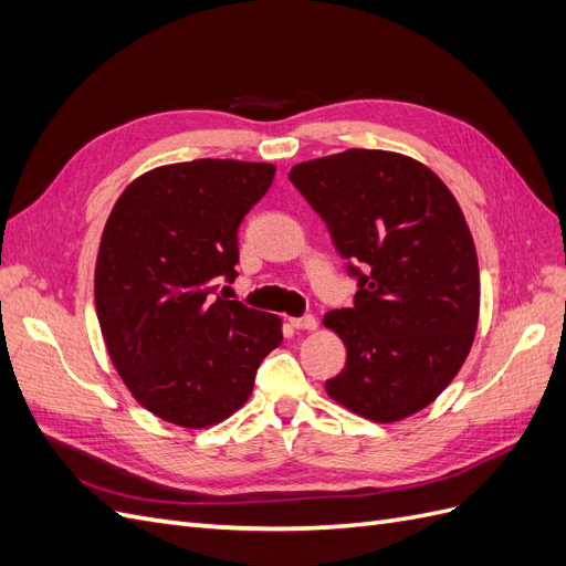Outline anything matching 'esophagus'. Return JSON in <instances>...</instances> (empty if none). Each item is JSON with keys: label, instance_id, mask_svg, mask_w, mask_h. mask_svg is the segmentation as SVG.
Instances as JSON below:
<instances>
[{"label": "esophagus", "instance_id": "obj_1", "mask_svg": "<svg viewBox=\"0 0 566 566\" xmlns=\"http://www.w3.org/2000/svg\"><path fill=\"white\" fill-rule=\"evenodd\" d=\"M290 325L295 331H316V318L314 316H302V318H290Z\"/></svg>", "mask_w": 566, "mask_h": 566}]
</instances>
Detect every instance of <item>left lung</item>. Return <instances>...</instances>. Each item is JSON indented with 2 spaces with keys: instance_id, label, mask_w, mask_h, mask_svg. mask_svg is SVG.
I'll list each match as a JSON object with an SVG mask.
<instances>
[{
  "instance_id": "8db88e82",
  "label": "left lung",
  "mask_w": 566,
  "mask_h": 566,
  "mask_svg": "<svg viewBox=\"0 0 566 566\" xmlns=\"http://www.w3.org/2000/svg\"><path fill=\"white\" fill-rule=\"evenodd\" d=\"M290 181L358 279L352 310L323 316L347 347L325 391L373 422L418 413L451 385L476 333L479 264L458 200L430 167L391 150L306 160Z\"/></svg>"
}]
</instances>
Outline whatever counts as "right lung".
I'll list each match as a JSON object with an SVG mask.
<instances>
[{"label":"right lung","instance_id":"1","mask_svg":"<svg viewBox=\"0 0 566 566\" xmlns=\"http://www.w3.org/2000/svg\"><path fill=\"white\" fill-rule=\"evenodd\" d=\"M276 165L191 160L148 169L113 205L101 235L94 302L119 378L153 416L202 430L252 394L283 321L227 300L238 227Z\"/></svg>","mask_w":566,"mask_h":566}]
</instances>
